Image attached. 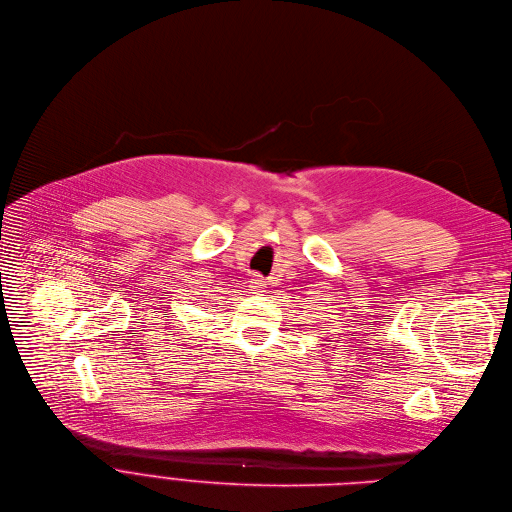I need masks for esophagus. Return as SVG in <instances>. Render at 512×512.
Returning <instances> with one entry per match:
<instances>
[{
    "label": "esophagus",
    "instance_id": "esophagus-1",
    "mask_svg": "<svg viewBox=\"0 0 512 512\" xmlns=\"http://www.w3.org/2000/svg\"><path fill=\"white\" fill-rule=\"evenodd\" d=\"M261 286H263L261 275H259V273H253V277H251V288H261Z\"/></svg>",
    "mask_w": 512,
    "mask_h": 512
}]
</instances>
